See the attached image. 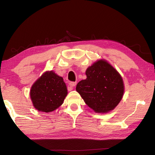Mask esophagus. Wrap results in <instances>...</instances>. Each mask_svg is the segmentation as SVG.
Listing matches in <instances>:
<instances>
[{"instance_id":"1","label":"esophagus","mask_w":155,"mask_h":155,"mask_svg":"<svg viewBox=\"0 0 155 155\" xmlns=\"http://www.w3.org/2000/svg\"><path fill=\"white\" fill-rule=\"evenodd\" d=\"M76 84H77L76 82L71 81V82H70V84H69V86L70 87L71 89H74V87H75V85H76Z\"/></svg>"}]
</instances>
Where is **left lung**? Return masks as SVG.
Returning a JSON list of instances; mask_svg holds the SVG:
<instances>
[{
    "mask_svg": "<svg viewBox=\"0 0 155 155\" xmlns=\"http://www.w3.org/2000/svg\"><path fill=\"white\" fill-rule=\"evenodd\" d=\"M87 78L78 83L77 92L97 113L113 110L122 100L124 85L121 75L110 64L100 60L85 71Z\"/></svg>",
    "mask_w": 155,
    "mask_h": 155,
    "instance_id": "obj_1",
    "label": "left lung"
}]
</instances>
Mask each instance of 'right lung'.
I'll return each instance as SVG.
<instances>
[{
  "instance_id": "add662e5",
  "label": "right lung",
  "mask_w": 155,
  "mask_h": 155,
  "mask_svg": "<svg viewBox=\"0 0 155 155\" xmlns=\"http://www.w3.org/2000/svg\"><path fill=\"white\" fill-rule=\"evenodd\" d=\"M67 91L62 77L52 71H46L33 84L30 97L37 110L50 112L61 106Z\"/></svg>"
}]
</instances>
